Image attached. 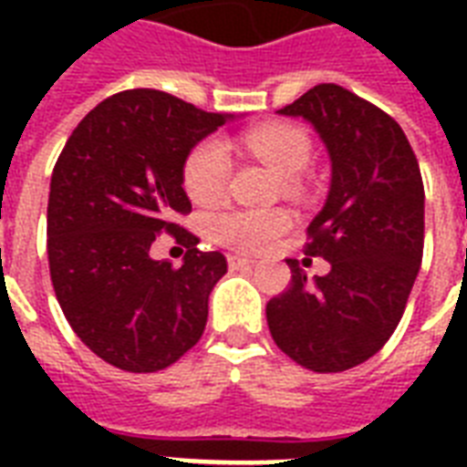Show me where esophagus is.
<instances>
[{
  "label": "esophagus",
  "instance_id": "34e87169",
  "mask_svg": "<svg viewBox=\"0 0 467 467\" xmlns=\"http://www.w3.org/2000/svg\"><path fill=\"white\" fill-rule=\"evenodd\" d=\"M227 264H230V269H244V266H254V259L240 254H230L227 256Z\"/></svg>",
  "mask_w": 467,
  "mask_h": 467
}]
</instances>
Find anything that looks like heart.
<instances>
[{"label": "heart", "mask_w": 467, "mask_h": 467, "mask_svg": "<svg viewBox=\"0 0 467 467\" xmlns=\"http://www.w3.org/2000/svg\"><path fill=\"white\" fill-rule=\"evenodd\" d=\"M244 148L276 169L284 179H296L310 167L312 142L288 123L252 128L244 135ZM183 189L193 203L211 205L225 193L230 179V155L223 142L203 140L191 150L183 161ZM291 218L284 211H225L208 220V234L220 244L240 252H264L288 230Z\"/></svg>", "instance_id": "obj_1"}]
</instances>
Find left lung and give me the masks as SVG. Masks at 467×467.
I'll use <instances>...</instances> for the list:
<instances>
[{
  "label": "left lung",
  "mask_w": 467,
  "mask_h": 467,
  "mask_svg": "<svg viewBox=\"0 0 467 467\" xmlns=\"http://www.w3.org/2000/svg\"><path fill=\"white\" fill-rule=\"evenodd\" d=\"M281 116L307 120L325 142L332 182L307 225L306 252L329 262L266 306L276 347L303 368L339 373L368 361L395 332L424 252V183L402 128L339 84H317Z\"/></svg>",
  "instance_id": "left-lung-1"
}]
</instances>
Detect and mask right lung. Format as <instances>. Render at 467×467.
I'll list each match as a JSON object with an SVG mask.
<instances>
[{"label":"right lung","mask_w":467,"mask_h":467,"mask_svg":"<svg viewBox=\"0 0 467 467\" xmlns=\"http://www.w3.org/2000/svg\"><path fill=\"white\" fill-rule=\"evenodd\" d=\"M230 119L128 89L91 109L57 157L47 198L55 296L77 337L116 368H167L203 334L227 262L171 220L191 211L183 161ZM160 232L187 247L182 267L149 256Z\"/></svg>","instance_id":"1"}]
</instances>
